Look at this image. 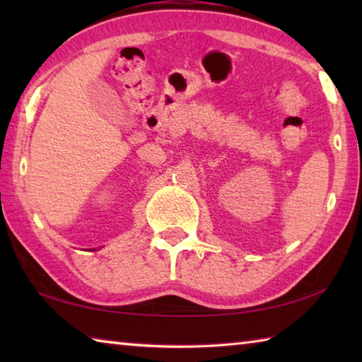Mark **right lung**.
Returning <instances> with one entry per match:
<instances>
[{
  "mask_svg": "<svg viewBox=\"0 0 362 362\" xmlns=\"http://www.w3.org/2000/svg\"><path fill=\"white\" fill-rule=\"evenodd\" d=\"M93 250H95V249H93Z\"/></svg>",
  "mask_w": 362,
  "mask_h": 362,
  "instance_id": "obj_1",
  "label": "right lung"
}]
</instances>
